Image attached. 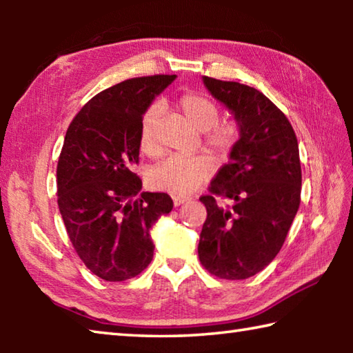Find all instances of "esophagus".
<instances>
[{"mask_svg":"<svg viewBox=\"0 0 353 353\" xmlns=\"http://www.w3.org/2000/svg\"><path fill=\"white\" fill-rule=\"evenodd\" d=\"M188 201H191V198H188V196H172V202H174L176 207L182 205V204H185V202H188Z\"/></svg>","mask_w":353,"mask_h":353,"instance_id":"esophagus-1","label":"esophagus"}]
</instances>
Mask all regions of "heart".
Listing matches in <instances>:
<instances>
[{"mask_svg": "<svg viewBox=\"0 0 353 353\" xmlns=\"http://www.w3.org/2000/svg\"><path fill=\"white\" fill-rule=\"evenodd\" d=\"M179 109L193 126L205 134L207 146L219 155H225L235 146L238 140V126L235 123L218 124V105L205 97L196 93H185L179 98ZM160 117V105L149 107L140 123V149L146 155L155 157L160 148L157 119ZM214 160L207 154L185 157L171 155L151 172V185L154 188L168 191L174 196H187L198 190L214 171Z\"/></svg>", "mask_w": 353, "mask_h": 353, "instance_id": "obj_1", "label": "heart"}]
</instances>
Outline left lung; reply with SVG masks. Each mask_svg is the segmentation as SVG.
<instances>
[{
  "label": "left lung",
  "mask_w": 353,
  "mask_h": 353,
  "mask_svg": "<svg viewBox=\"0 0 353 353\" xmlns=\"http://www.w3.org/2000/svg\"><path fill=\"white\" fill-rule=\"evenodd\" d=\"M212 97L229 110L238 140L210 193L198 254L213 276L243 280L270 265L282 249L301 204L302 171L297 139L288 118L254 87L202 77ZM234 201L218 206L214 196Z\"/></svg>",
  "instance_id": "obj_1"
}]
</instances>
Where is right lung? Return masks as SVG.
I'll list each match as a JSON object with an SVG mask.
<instances>
[{"instance_id": "1", "label": "right lung", "mask_w": 353, "mask_h": 353, "mask_svg": "<svg viewBox=\"0 0 353 353\" xmlns=\"http://www.w3.org/2000/svg\"><path fill=\"white\" fill-rule=\"evenodd\" d=\"M176 74L134 77L98 93L65 135L57 163V204L77 255L94 276L123 282L154 255L152 225L172 210L166 193L141 190L134 172L140 123Z\"/></svg>"}]
</instances>
